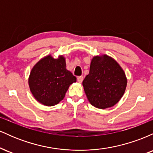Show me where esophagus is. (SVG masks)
<instances>
[{
  "label": "esophagus",
  "instance_id": "esophagus-1",
  "mask_svg": "<svg viewBox=\"0 0 153 153\" xmlns=\"http://www.w3.org/2000/svg\"><path fill=\"white\" fill-rule=\"evenodd\" d=\"M82 80H83V77L82 76H78V78H77V80H78V82H82Z\"/></svg>",
  "mask_w": 153,
  "mask_h": 153
}]
</instances>
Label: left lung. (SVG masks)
Returning a JSON list of instances; mask_svg holds the SVG:
<instances>
[{
    "label": "left lung",
    "instance_id": "8db88e82",
    "mask_svg": "<svg viewBox=\"0 0 153 153\" xmlns=\"http://www.w3.org/2000/svg\"><path fill=\"white\" fill-rule=\"evenodd\" d=\"M82 85L91 104L104 109L119 102L127 87V78L113 58L106 54L96 56L91 60L89 74Z\"/></svg>",
    "mask_w": 153,
    "mask_h": 153
}]
</instances>
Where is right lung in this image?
Masks as SVG:
<instances>
[{
  "instance_id": "right-lung-1",
  "label": "right lung",
  "mask_w": 153,
  "mask_h": 153,
  "mask_svg": "<svg viewBox=\"0 0 153 153\" xmlns=\"http://www.w3.org/2000/svg\"><path fill=\"white\" fill-rule=\"evenodd\" d=\"M75 82L76 77L66 69L65 59L62 56L54 59L48 55L40 59L29 78L31 94L39 102L47 106L62 101L68 88Z\"/></svg>"
}]
</instances>
